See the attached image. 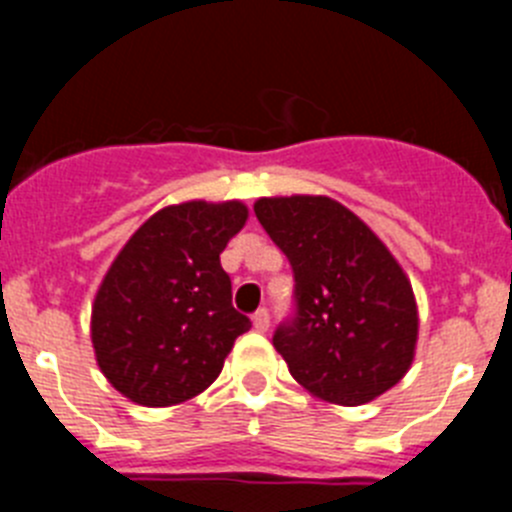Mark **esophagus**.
Here are the masks:
<instances>
[{
    "instance_id": "obj_1",
    "label": "esophagus",
    "mask_w": 512,
    "mask_h": 512,
    "mask_svg": "<svg viewBox=\"0 0 512 512\" xmlns=\"http://www.w3.org/2000/svg\"><path fill=\"white\" fill-rule=\"evenodd\" d=\"M253 328L259 330V333H266V330H269V310H266V307L253 312Z\"/></svg>"
}]
</instances>
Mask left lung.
<instances>
[{
    "label": "left lung",
    "mask_w": 512,
    "mask_h": 512,
    "mask_svg": "<svg viewBox=\"0 0 512 512\" xmlns=\"http://www.w3.org/2000/svg\"><path fill=\"white\" fill-rule=\"evenodd\" d=\"M253 212L295 271L297 315L274 333L295 382L343 408L392 390L415 359L418 305L390 248L325 194L261 197Z\"/></svg>",
    "instance_id": "obj_1"
}]
</instances>
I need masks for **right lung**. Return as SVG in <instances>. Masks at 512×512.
I'll use <instances>...</instances> for the list:
<instances>
[{"instance_id":"right-lung-1","label":"right lung","mask_w":512,"mask_h":512,"mask_svg":"<svg viewBox=\"0 0 512 512\" xmlns=\"http://www.w3.org/2000/svg\"><path fill=\"white\" fill-rule=\"evenodd\" d=\"M248 220L238 200L169 205L120 248L92 302L99 372L135 405L205 392L251 320L233 307L220 253Z\"/></svg>"}]
</instances>
